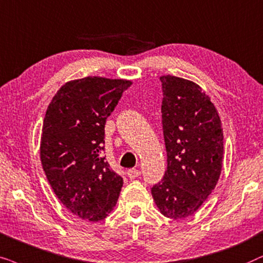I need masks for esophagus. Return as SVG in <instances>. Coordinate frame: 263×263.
I'll return each instance as SVG.
<instances>
[{
    "mask_svg": "<svg viewBox=\"0 0 263 263\" xmlns=\"http://www.w3.org/2000/svg\"><path fill=\"white\" fill-rule=\"evenodd\" d=\"M141 176V171L136 170V168H131V170L127 171V177L129 179H136V178Z\"/></svg>",
    "mask_w": 263,
    "mask_h": 263,
    "instance_id": "34e87169",
    "label": "esophagus"
}]
</instances>
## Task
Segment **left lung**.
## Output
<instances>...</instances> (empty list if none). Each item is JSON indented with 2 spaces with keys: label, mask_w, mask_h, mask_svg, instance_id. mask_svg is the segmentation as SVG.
Listing matches in <instances>:
<instances>
[{
  "label": "left lung",
  "mask_w": 263,
  "mask_h": 263,
  "mask_svg": "<svg viewBox=\"0 0 263 263\" xmlns=\"http://www.w3.org/2000/svg\"><path fill=\"white\" fill-rule=\"evenodd\" d=\"M160 79L167 171L152 187V195L161 214L184 219L197 212L221 174V120L197 84L170 74Z\"/></svg>",
  "instance_id": "1"
}]
</instances>
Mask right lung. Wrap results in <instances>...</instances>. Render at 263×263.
Instances as JSON below:
<instances>
[{
    "instance_id": "obj_1",
    "label": "right lung",
    "mask_w": 263,
    "mask_h": 263,
    "mask_svg": "<svg viewBox=\"0 0 263 263\" xmlns=\"http://www.w3.org/2000/svg\"><path fill=\"white\" fill-rule=\"evenodd\" d=\"M131 80H69L45 111L41 161L56 197L83 220L101 221L117 204L122 178L102 157L104 125Z\"/></svg>"
}]
</instances>
